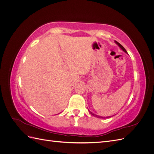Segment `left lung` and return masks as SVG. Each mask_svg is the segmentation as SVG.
Masks as SVG:
<instances>
[{
	"mask_svg": "<svg viewBox=\"0 0 154 154\" xmlns=\"http://www.w3.org/2000/svg\"><path fill=\"white\" fill-rule=\"evenodd\" d=\"M115 43L116 44H117L118 46H119V47L121 48V49H122V50H123V51H124V52L125 53H127V54H128V53H127V51H126V49L123 47V46L122 45H121L119 42H116V41H115ZM88 111H89V112H90V114H92V116H95V117H96V118H109V117H111V116H109V117H102V116H98V115H96V114H94V113H92V112H91L89 110H88Z\"/></svg>",
	"mask_w": 154,
	"mask_h": 154,
	"instance_id": "left-lung-1",
	"label": "left lung"
}]
</instances>
